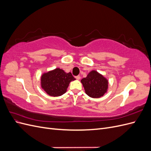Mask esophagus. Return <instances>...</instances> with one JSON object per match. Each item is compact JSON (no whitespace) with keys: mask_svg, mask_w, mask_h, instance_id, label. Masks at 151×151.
Segmentation results:
<instances>
[{"mask_svg":"<svg viewBox=\"0 0 151 151\" xmlns=\"http://www.w3.org/2000/svg\"><path fill=\"white\" fill-rule=\"evenodd\" d=\"M75 77H76V79H77V80H79L81 79V76H77Z\"/></svg>","mask_w":151,"mask_h":151,"instance_id":"esophagus-1","label":"esophagus"}]
</instances>
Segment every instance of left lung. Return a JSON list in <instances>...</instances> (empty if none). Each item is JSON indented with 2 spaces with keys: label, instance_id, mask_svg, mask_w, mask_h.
Masks as SVG:
<instances>
[{
  "label": "left lung",
  "instance_id": "obj_1",
  "mask_svg": "<svg viewBox=\"0 0 151 151\" xmlns=\"http://www.w3.org/2000/svg\"><path fill=\"white\" fill-rule=\"evenodd\" d=\"M86 93L93 98L103 96L108 89V81L95 70L91 71L86 78L81 80Z\"/></svg>",
  "mask_w": 151,
  "mask_h": 151
}]
</instances>
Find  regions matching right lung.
Returning a JSON list of instances; mask_svg holds the SVG:
<instances>
[{
	"label": "right lung",
	"instance_id": "1",
	"mask_svg": "<svg viewBox=\"0 0 151 151\" xmlns=\"http://www.w3.org/2000/svg\"><path fill=\"white\" fill-rule=\"evenodd\" d=\"M76 79L70 72L65 73L60 68H56L43 74L41 78L42 88L51 96H60L64 94L70 82Z\"/></svg>",
	"mask_w": 151,
	"mask_h": 151
}]
</instances>
